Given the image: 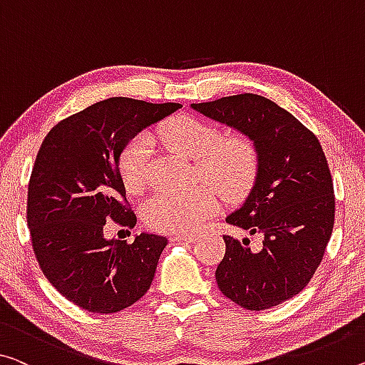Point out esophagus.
Wrapping results in <instances>:
<instances>
[{"mask_svg":"<svg viewBox=\"0 0 365 365\" xmlns=\"http://www.w3.org/2000/svg\"><path fill=\"white\" fill-rule=\"evenodd\" d=\"M194 240V235H173L171 237V241H175V243H190Z\"/></svg>","mask_w":365,"mask_h":365,"instance_id":"34e87169","label":"esophagus"}]
</instances>
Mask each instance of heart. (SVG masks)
Listing matches in <instances>:
<instances>
[{
	"mask_svg": "<svg viewBox=\"0 0 365 365\" xmlns=\"http://www.w3.org/2000/svg\"><path fill=\"white\" fill-rule=\"evenodd\" d=\"M161 137L184 158L194 160L199 175L230 199H238L253 186L257 151L245 135L222 138L215 125L192 115H176L161 127ZM151 137L140 133L120 155L122 181L130 190L143 187L148 176ZM218 200L210 186L187 192H156L143 204V220L163 233H190L217 210Z\"/></svg>",
	"mask_w": 365,
	"mask_h": 365,
	"instance_id": "obj_1",
	"label": "heart"
}]
</instances>
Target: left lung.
I'll use <instances>...</instances> for the list:
<instances>
[{
  "label": "left lung",
  "instance_id": "8db88e82",
  "mask_svg": "<svg viewBox=\"0 0 365 365\" xmlns=\"http://www.w3.org/2000/svg\"><path fill=\"white\" fill-rule=\"evenodd\" d=\"M209 119L248 137L257 173L240 209L225 220L261 235L259 251L225 235L217 266L218 289L246 310H266L292 299L315 274L334 225L331 173L318 138L290 112L257 94L190 104Z\"/></svg>",
  "mask_w": 365,
  "mask_h": 365
}]
</instances>
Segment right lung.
Wrapping results in <instances>:
<instances>
[{"label":"right lung","instance_id":"right-lung-1","mask_svg":"<svg viewBox=\"0 0 365 365\" xmlns=\"http://www.w3.org/2000/svg\"><path fill=\"white\" fill-rule=\"evenodd\" d=\"M181 104L110 98L58 122L42 142L27 189L32 248L48 282L80 308L115 313L135 304L153 282L168 240L104 237L114 220L133 227L119 161L127 143Z\"/></svg>","mask_w":365,"mask_h":365}]
</instances>
